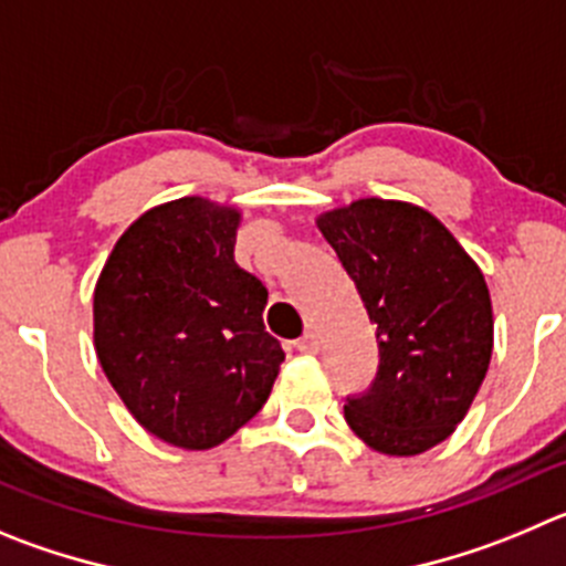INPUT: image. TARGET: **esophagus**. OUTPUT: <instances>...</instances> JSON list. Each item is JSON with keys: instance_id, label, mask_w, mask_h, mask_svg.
<instances>
[{"instance_id": "esophagus-1", "label": "esophagus", "mask_w": 566, "mask_h": 566, "mask_svg": "<svg viewBox=\"0 0 566 566\" xmlns=\"http://www.w3.org/2000/svg\"><path fill=\"white\" fill-rule=\"evenodd\" d=\"M295 348H298L301 355H315V352H318V335H315V332H304V335L295 340Z\"/></svg>"}]
</instances>
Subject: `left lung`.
<instances>
[{
  "mask_svg": "<svg viewBox=\"0 0 566 566\" xmlns=\"http://www.w3.org/2000/svg\"><path fill=\"white\" fill-rule=\"evenodd\" d=\"M318 229L377 326V377L346 396L343 416L371 450L427 452L461 424L489 371L483 273L430 211L402 200H355Z\"/></svg>",
  "mask_w": 566,
  "mask_h": 566,
  "instance_id": "1",
  "label": "left lung"
}]
</instances>
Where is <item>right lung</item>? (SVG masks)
Instances as JSON below:
<instances>
[{"mask_svg": "<svg viewBox=\"0 0 566 566\" xmlns=\"http://www.w3.org/2000/svg\"><path fill=\"white\" fill-rule=\"evenodd\" d=\"M240 211L178 198L142 214L94 290V348L134 419L209 450L271 396L284 360L265 332V284L234 262Z\"/></svg>", "mask_w": 566, "mask_h": 566, "instance_id": "add662e5", "label": "right lung"}]
</instances>
